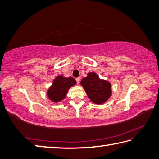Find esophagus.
Masks as SVG:
<instances>
[{"label":"esophagus","instance_id":"esophagus-1","mask_svg":"<svg viewBox=\"0 0 159 159\" xmlns=\"http://www.w3.org/2000/svg\"><path fill=\"white\" fill-rule=\"evenodd\" d=\"M76 83H77V84H79V83H80V77H78V78H76Z\"/></svg>","mask_w":159,"mask_h":159}]
</instances>
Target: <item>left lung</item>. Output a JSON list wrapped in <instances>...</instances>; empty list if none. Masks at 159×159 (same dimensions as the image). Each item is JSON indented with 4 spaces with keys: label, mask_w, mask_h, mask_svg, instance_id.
<instances>
[{
    "label": "left lung",
    "mask_w": 159,
    "mask_h": 159,
    "mask_svg": "<svg viewBox=\"0 0 159 159\" xmlns=\"http://www.w3.org/2000/svg\"><path fill=\"white\" fill-rule=\"evenodd\" d=\"M80 84L89 98L96 104H102L107 101L111 94V84L101 79L94 72L88 73V76L81 80Z\"/></svg>",
    "instance_id": "left-lung-1"
}]
</instances>
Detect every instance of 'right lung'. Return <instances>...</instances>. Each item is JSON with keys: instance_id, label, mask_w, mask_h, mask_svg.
Returning <instances> with one entry per match:
<instances>
[{"instance_id": "1", "label": "right lung", "mask_w": 159, "mask_h": 159, "mask_svg": "<svg viewBox=\"0 0 159 159\" xmlns=\"http://www.w3.org/2000/svg\"><path fill=\"white\" fill-rule=\"evenodd\" d=\"M76 80L72 77L64 78L58 76L54 80L52 85L48 91V96L51 101L58 102L63 100L67 94L68 89L76 85Z\"/></svg>"}]
</instances>
